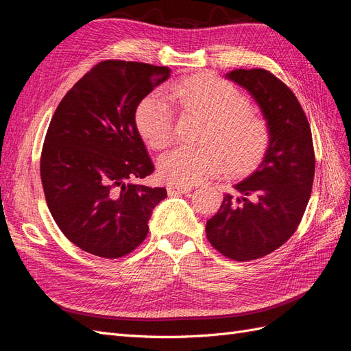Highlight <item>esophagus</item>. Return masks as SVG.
<instances>
[{"instance_id": "obj_1", "label": "esophagus", "mask_w": 351, "mask_h": 351, "mask_svg": "<svg viewBox=\"0 0 351 351\" xmlns=\"http://www.w3.org/2000/svg\"><path fill=\"white\" fill-rule=\"evenodd\" d=\"M192 187H187V186H176V184H168L167 187V192L169 196H177V195H184L189 193Z\"/></svg>"}]
</instances>
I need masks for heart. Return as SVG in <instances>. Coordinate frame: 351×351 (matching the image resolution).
Segmentation results:
<instances>
[{
	"mask_svg": "<svg viewBox=\"0 0 351 351\" xmlns=\"http://www.w3.org/2000/svg\"><path fill=\"white\" fill-rule=\"evenodd\" d=\"M169 97L184 112L206 120L200 149L178 147L158 162V174L176 186H192L221 174H241L259 164L268 149L267 120L249 108V99L228 80L209 74L187 77L169 89ZM136 124L145 142L156 151L174 137V110L159 93L143 98L136 110Z\"/></svg>",
	"mask_w": 351,
	"mask_h": 351,
	"instance_id": "b5f03b06",
	"label": "heart"
}]
</instances>
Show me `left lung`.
<instances>
[{"instance_id":"8db88e82","label":"left lung","mask_w":351,"mask_h":351,"mask_svg":"<svg viewBox=\"0 0 351 351\" xmlns=\"http://www.w3.org/2000/svg\"><path fill=\"white\" fill-rule=\"evenodd\" d=\"M226 77L250 93L271 132L262 162L206 222L214 249L243 262L269 254L294 234L311 197L315 154L309 121L289 86L263 69L232 70Z\"/></svg>"}]
</instances>
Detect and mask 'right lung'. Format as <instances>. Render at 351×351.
<instances>
[{
  "label": "right lung",
  "instance_id": "add662e5",
  "mask_svg": "<svg viewBox=\"0 0 351 351\" xmlns=\"http://www.w3.org/2000/svg\"><path fill=\"white\" fill-rule=\"evenodd\" d=\"M171 70L102 61L74 84L49 123L40 180L52 218L71 243L105 259L146 239L164 187L137 183L154 164L136 127V110Z\"/></svg>",
  "mask_w": 351,
  "mask_h": 351
}]
</instances>
